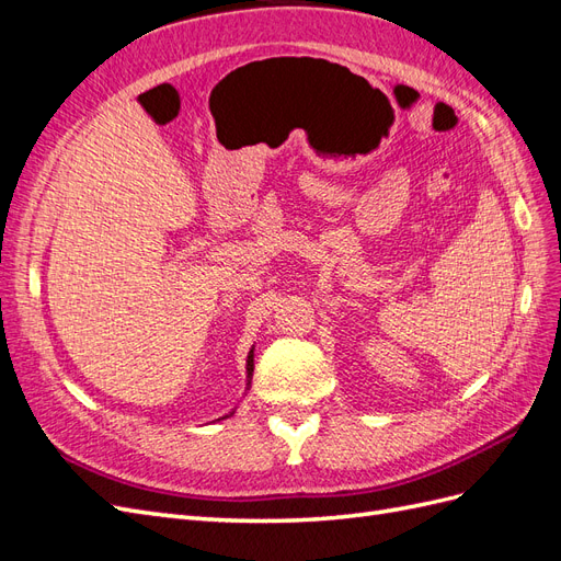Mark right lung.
<instances>
[{
  "instance_id": "1",
  "label": "right lung",
  "mask_w": 561,
  "mask_h": 561,
  "mask_svg": "<svg viewBox=\"0 0 561 561\" xmlns=\"http://www.w3.org/2000/svg\"><path fill=\"white\" fill-rule=\"evenodd\" d=\"M252 371H254V348H250V353H248V360H245V393H248V390H250V383H252ZM233 412H236V410H231L229 414H225L222 419H217V421H225V419L233 416Z\"/></svg>"
}]
</instances>
